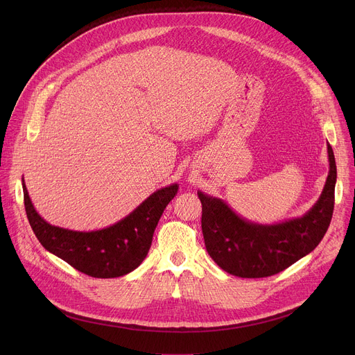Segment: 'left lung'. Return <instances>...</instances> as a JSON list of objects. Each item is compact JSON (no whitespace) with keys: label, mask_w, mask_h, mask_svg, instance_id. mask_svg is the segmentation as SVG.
<instances>
[{"label":"left lung","mask_w":355,"mask_h":355,"mask_svg":"<svg viewBox=\"0 0 355 355\" xmlns=\"http://www.w3.org/2000/svg\"><path fill=\"white\" fill-rule=\"evenodd\" d=\"M329 175L316 204L299 218L263 225L236 214L220 198L198 191L202 204V233L212 260L241 278L278 274L308 256L326 234L333 209L337 168L327 143Z\"/></svg>","instance_id":"obj_1"}]
</instances>
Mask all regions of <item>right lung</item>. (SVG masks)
Listing matches in <instances>:
<instances>
[{"label": "right lung", "instance_id": "1", "mask_svg": "<svg viewBox=\"0 0 355 355\" xmlns=\"http://www.w3.org/2000/svg\"><path fill=\"white\" fill-rule=\"evenodd\" d=\"M24 202L29 225L40 244L71 267L94 278H116L136 270L153 240L156 226L178 184L157 189L119 222L98 230L80 232L46 222L35 209L22 177Z\"/></svg>", "mask_w": 355, "mask_h": 355}]
</instances>
